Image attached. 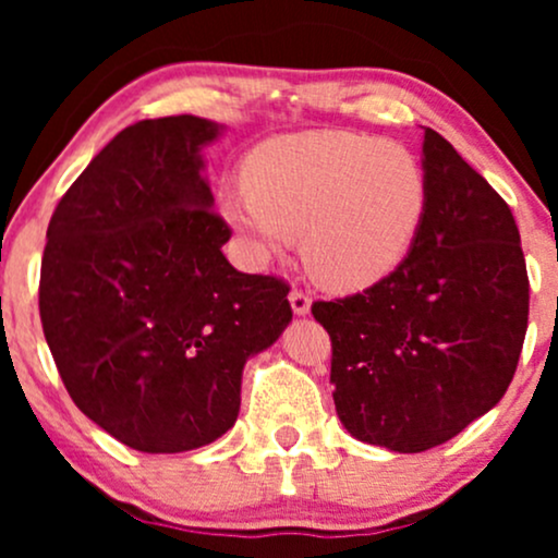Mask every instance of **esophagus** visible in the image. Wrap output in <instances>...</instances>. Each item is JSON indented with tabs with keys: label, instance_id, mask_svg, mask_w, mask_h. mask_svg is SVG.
<instances>
[{
	"label": "esophagus",
	"instance_id": "34e87169",
	"mask_svg": "<svg viewBox=\"0 0 558 558\" xmlns=\"http://www.w3.org/2000/svg\"><path fill=\"white\" fill-rule=\"evenodd\" d=\"M291 306H293V312H296V315H306V312H310V306H312L310 293L301 291V288H293V291H291Z\"/></svg>",
	"mask_w": 558,
	"mask_h": 558
}]
</instances>
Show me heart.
<instances>
[{"mask_svg":"<svg viewBox=\"0 0 558 558\" xmlns=\"http://www.w3.org/2000/svg\"><path fill=\"white\" fill-rule=\"evenodd\" d=\"M246 189L222 198L230 226L278 254L301 233L304 262L330 288H367L407 259L427 215V175L399 141L310 131L259 144Z\"/></svg>","mask_w":558,"mask_h":558,"instance_id":"b5f03b06","label":"heart"}]
</instances>
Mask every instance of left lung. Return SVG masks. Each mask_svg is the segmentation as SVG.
Listing matches in <instances>:
<instances>
[{
	"label": "left lung",
	"mask_w": 558,
	"mask_h": 558,
	"mask_svg": "<svg viewBox=\"0 0 558 558\" xmlns=\"http://www.w3.org/2000/svg\"><path fill=\"white\" fill-rule=\"evenodd\" d=\"M422 151L430 198L407 259L362 293L312 304L343 427L401 453L446 444L501 401L530 315L509 204L433 128Z\"/></svg>",
	"instance_id": "1"
}]
</instances>
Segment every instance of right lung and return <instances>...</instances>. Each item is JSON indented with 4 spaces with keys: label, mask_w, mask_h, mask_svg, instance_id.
Returning a JSON list of instances; mask_svg holds the SVG:
<instances>
[{
    "label": "right lung",
    "mask_w": 558,
    "mask_h": 558,
    "mask_svg": "<svg viewBox=\"0 0 558 558\" xmlns=\"http://www.w3.org/2000/svg\"><path fill=\"white\" fill-rule=\"evenodd\" d=\"M194 114L120 131L57 204L38 280L41 328L75 407L120 444H213L241 409V373L291 323V286L222 254Z\"/></svg>",
    "instance_id": "obj_1"
}]
</instances>
